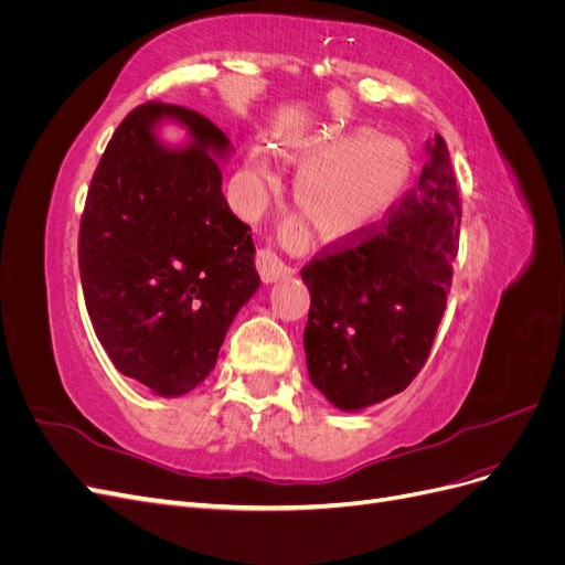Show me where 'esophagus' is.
Listing matches in <instances>:
<instances>
[{"instance_id":"obj_1","label":"esophagus","mask_w":565,"mask_h":565,"mask_svg":"<svg viewBox=\"0 0 565 565\" xmlns=\"http://www.w3.org/2000/svg\"><path fill=\"white\" fill-rule=\"evenodd\" d=\"M256 268H259L264 282H278L295 273V268L285 264L273 249H259V254H256Z\"/></svg>"}]
</instances>
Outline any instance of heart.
Masks as SVG:
<instances>
[{"label":"heart","instance_id":"1","mask_svg":"<svg viewBox=\"0 0 565 565\" xmlns=\"http://www.w3.org/2000/svg\"><path fill=\"white\" fill-rule=\"evenodd\" d=\"M285 150L301 162L297 183L301 214L328 241H355L396 207L413 177V150L396 136L349 129L316 136ZM247 172L268 185L278 181L264 148L247 152Z\"/></svg>","mask_w":565,"mask_h":565}]
</instances>
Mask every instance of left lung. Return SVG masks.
<instances>
[{"label": "left lung", "instance_id": "8db88e82", "mask_svg": "<svg viewBox=\"0 0 565 565\" xmlns=\"http://www.w3.org/2000/svg\"><path fill=\"white\" fill-rule=\"evenodd\" d=\"M419 183L361 241L301 268L311 292L303 332L311 384L337 409L358 413L396 396L431 351L452 280L459 191L436 134Z\"/></svg>", "mask_w": 565, "mask_h": 565}]
</instances>
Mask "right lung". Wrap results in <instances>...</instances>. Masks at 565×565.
I'll return each instance as SVG.
<instances>
[{
  "mask_svg": "<svg viewBox=\"0 0 565 565\" xmlns=\"http://www.w3.org/2000/svg\"><path fill=\"white\" fill-rule=\"evenodd\" d=\"M177 124L184 141L161 139ZM228 136L181 106L146 104L117 127L79 226L84 301L113 365L156 396L207 380L262 285L249 226L221 191Z\"/></svg>",
  "mask_w": 565,
  "mask_h": 565,
  "instance_id": "1",
  "label": "right lung"
}]
</instances>
